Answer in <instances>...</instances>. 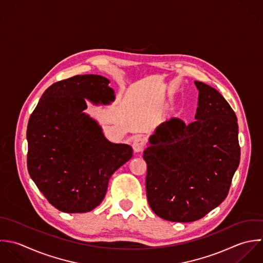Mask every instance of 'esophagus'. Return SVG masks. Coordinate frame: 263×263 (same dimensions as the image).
I'll return each mask as SVG.
<instances>
[{
  "label": "esophagus",
  "instance_id": "1",
  "mask_svg": "<svg viewBox=\"0 0 263 263\" xmlns=\"http://www.w3.org/2000/svg\"><path fill=\"white\" fill-rule=\"evenodd\" d=\"M144 146H145V140H144V138H142V137H136V138H134L133 143H132V147H133L134 152H136V153L142 152V151L144 149Z\"/></svg>",
  "mask_w": 263,
  "mask_h": 263
}]
</instances>
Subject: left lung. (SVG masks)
<instances>
[{
	"instance_id": "left-lung-1",
	"label": "left lung",
	"mask_w": 263,
	"mask_h": 263,
	"mask_svg": "<svg viewBox=\"0 0 263 263\" xmlns=\"http://www.w3.org/2000/svg\"><path fill=\"white\" fill-rule=\"evenodd\" d=\"M195 84L199 90L196 121L164 122L143 152L148 204L159 217L173 222L196 221L219 206L241 158L234 109L214 88Z\"/></svg>"
}]
</instances>
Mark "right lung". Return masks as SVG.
Wrapping results in <instances>:
<instances>
[{
    "instance_id": "right-lung-1",
    "label": "right lung",
    "mask_w": 263,
    "mask_h": 263,
    "mask_svg": "<svg viewBox=\"0 0 263 263\" xmlns=\"http://www.w3.org/2000/svg\"><path fill=\"white\" fill-rule=\"evenodd\" d=\"M109 81L98 74L74 76L51 85L29 117L27 170L48 202L65 213H85L104 199L108 180L133 154L127 144L105 139L83 110L86 100L115 99Z\"/></svg>"
}]
</instances>
